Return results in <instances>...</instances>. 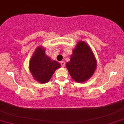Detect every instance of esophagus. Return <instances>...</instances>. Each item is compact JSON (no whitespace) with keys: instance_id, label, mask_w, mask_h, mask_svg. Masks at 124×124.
<instances>
[{"instance_id":"esophagus-1","label":"esophagus","mask_w":124,"mask_h":124,"mask_svg":"<svg viewBox=\"0 0 124 124\" xmlns=\"http://www.w3.org/2000/svg\"><path fill=\"white\" fill-rule=\"evenodd\" d=\"M61 65H62V67H64L65 65V62H63V61H61Z\"/></svg>"}]
</instances>
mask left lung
<instances>
[{
    "label": "left lung",
    "mask_w": 124,
    "mask_h": 124,
    "mask_svg": "<svg viewBox=\"0 0 124 124\" xmlns=\"http://www.w3.org/2000/svg\"><path fill=\"white\" fill-rule=\"evenodd\" d=\"M66 67L71 78L78 83L89 79L97 68V61L91 47L84 41H79L72 50Z\"/></svg>",
    "instance_id": "left-lung-1"
}]
</instances>
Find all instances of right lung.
<instances>
[{"label": "right lung", "instance_id": "right-lung-1", "mask_svg": "<svg viewBox=\"0 0 124 124\" xmlns=\"http://www.w3.org/2000/svg\"><path fill=\"white\" fill-rule=\"evenodd\" d=\"M46 49L42 47H37L29 62V70L35 80L40 83L48 82L56 70L61 67V64L45 53Z\"/></svg>", "mask_w": 124, "mask_h": 124}]
</instances>
